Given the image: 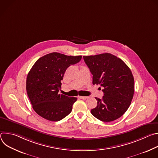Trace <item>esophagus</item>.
<instances>
[{
  "instance_id": "obj_1",
  "label": "esophagus",
  "mask_w": 158,
  "mask_h": 158,
  "mask_svg": "<svg viewBox=\"0 0 158 158\" xmlns=\"http://www.w3.org/2000/svg\"><path fill=\"white\" fill-rule=\"evenodd\" d=\"M88 98H89L88 96H79V98L82 99H87Z\"/></svg>"
}]
</instances>
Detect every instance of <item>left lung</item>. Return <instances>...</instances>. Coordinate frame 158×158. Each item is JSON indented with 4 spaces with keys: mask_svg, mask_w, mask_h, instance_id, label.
<instances>
[{
    "mask_svg": "<svg viewBox=\"0 0 158 158\" xmlns=\"http://www.w3.org/2000/svg\"><path fill=\"white\" fill-rule=\"evenodd\" d=\"M91 74L93 84L103 87L102 99L96 98V107L91 114L103 122L121 117L129 108L134 92V77L129 67L109 53L83 56Z\"/></svg>",
    "mask_w": 158,
    "mask_h": 158,
    "instance_id": "obj_1",
    "label": "left lung"
}]
</instances>
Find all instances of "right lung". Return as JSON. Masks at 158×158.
Here are the masks:
<instances>
[{"label": "right lung", "mask_w": 158, "mask_h": 158, "mask_svg": "<svg viewBox=\"0 0 158 158\" xmlns=\"http://www.w3.org/2000/svg\"><path fill=\"white\" fill-rule=\"evenodd\" d=\"M81 58L52 52L33 65L27 77L26 90L34 110L40 116L59 121L71 113L77 98L59 94V91L66 69Z\"/></svg>", "instance_id": "add662e5"}]
</instances>
